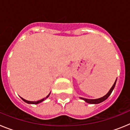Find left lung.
<instances>
[{
	"instance_id": "obj_1",
	"label": "left lung",
	"mask_w": 130,
	"mask_h": 130,
	"mask_svg": "<svg viewBox=\"0 0 130 130\" xmlns=\"http://www.w3.org/2000/svg\"><path fill=\"white\" fill-rule=\"evenodd\" d=\"M116 82H117V79H116V81H115V82L114 85H112V87H111V89H110V90L109 91V92H108L106 95H105V96H103V97L100 98H98V99H95V100L86 99V98H81V99L84 100L86 102H87V103H88V104H100V103H101V102H104V101H105V100L107 99V98L109 97L110 95H111V92H112V91L113 90V89H114L115 87Z\"/></svg>"
}]
</instances>
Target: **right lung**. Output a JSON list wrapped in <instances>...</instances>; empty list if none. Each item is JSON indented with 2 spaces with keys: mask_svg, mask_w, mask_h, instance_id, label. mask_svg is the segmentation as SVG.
Masks as SVG:
<instances>
[{
  "mask_svg": "<svg viewBox=\"0 0 130 130\" xmlns=\"http://www.w3.org/2000/svg\"><path fill=\"white\" fill-rule=\"evenodd\" d=\"M49 95H50V93H49V94H48V96H47L46 98H43V99H42V100H40L37 101V102H30V101H27V100H26L23 99V98H21V99H22L23 100L24 102H26V103H27V104H39V103H40V102H43V101L44 100L46 99L47 98L49 97Z\"/></svg>",
  "mask_w": 130,
  "mask_h": 130,
  "instance_id": "1",
  "label": "right lung"
}]
</instances>
